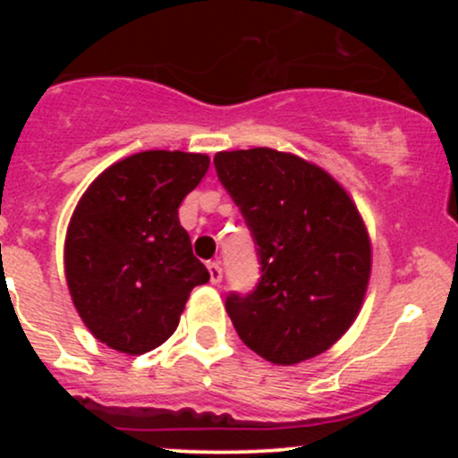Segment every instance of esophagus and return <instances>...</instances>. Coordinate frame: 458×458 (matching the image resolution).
<instances>
[{
	"label": "esophagus",
	"mask_w": 458,
	"mask_h": 458,
	"mask_svg": "<svg viewBox=\"0 0 458 458\" xmlns=\"http://www.w3.org/2000/svg\"><path fill=\"white\" fill-rule=\"evenodd\" d=\"M207 267H208V273H211V282L213 284L222 282V267H219V262L213 260V262H208Z\"/></svg>",
	"instance_id": "1"
}]
</instances>
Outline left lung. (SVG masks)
I'll use <instances>...</instances> for the list:
<instances>
[{"label": "left lung", "mask_w": 458, "mask_h": 458, "mask_svg": "<svg viewBox=\"0 0 458 458\" xmlns=\"http://www.w3.org/2000/svg\"><path fill=\"white\" fill-rule=\"evenodd\" d=\"M213 161L262 265L259 288L225 301L236 334L276 366L325 353L355 323L370 282L360 208L327 170L293 152L224 150Z\"/></svg>", "instance_id": "obj_1"}]
</instances>
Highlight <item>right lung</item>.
Segmentation results:
<instances>
[{"label":"right lung","instance_id":"1","mask_svg":"<svg viewBox=\"0 0 458 458\" xmlns=\"http://www.w3.org/2000/svg\"><path fill=\"white\" fill-rule=\"evenodd\" d=\"M202 152L144 150L112 163L79 198L64 273L98 343L144 355L174 334L191 291L208 282L178 207L208 172Z\"/></svg>","mask_w":458,"mask_h":458}]
</instances>
